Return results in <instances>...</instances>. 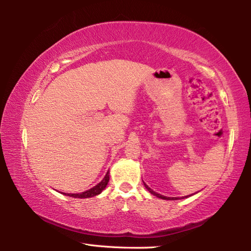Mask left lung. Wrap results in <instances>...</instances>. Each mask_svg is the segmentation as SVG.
I'll use <instances>...</instances> for the list:
<instances>
[{
	"instance_id": "8db88e82",
	"label": "left lung",
	"mask_w": 251,
	"mask_h": 251,
	"mask_svg": "<svg viewBox=\"0 0 251 251\" xmlns=\"http://www.w3.org/2000/svg\"><path fill=\"white\" fill-rule=\"evenodd\" d=\"M144 185H145V187H146V188L148 189V192H150L151 194H152V195H154V196H156V197H158V198H161V199H167V201H171V199H173V201H175V199H178V198H176V197H166V196H163V195H159V194H157V193H155L154 192V190H152V189H151L150 188V187H148L146 184H144ZM187 197V196H186Z\"/></svg>"
}]
</instances>
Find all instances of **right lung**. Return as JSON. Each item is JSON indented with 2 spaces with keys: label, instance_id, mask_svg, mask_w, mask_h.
<instances>
[{
  "label": "right lung",
  "instance_id": "add662e5",
  "mask_svg": "<svg viewBox=\"0 0 251 251\" xmlns=\"http://www.w3.org/2000/svg\"><path fill=\"white\" fill-rule=\"evenodd\" d=\"M109 180V175L108 173L106 174V176L103 178V180H101L100 184H97L96 186L93 187V188L86 190V192L84 193H80V194H64L67 195V196L70 197H74V198H88V197H94L96 195L100 194L103 190L105 189V187L107 186V182Z\"/></svg>",
  "mask_w": 251,
  "mask_h": 251
}]
</instances>
